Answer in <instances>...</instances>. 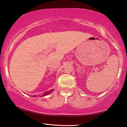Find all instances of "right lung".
I'll return each instance as SVG.
<instances>
[{"label": "right lung", "mask_w": 127, "mask_h": 127, "mask_svg": "<svg viewBox=\"0 0 127 127\" xmlns=\"http://www.w3.org/2000/svg\"><path fill=\"white\" fill-rule=\"evenodd\" d=\"M53 89H52V90H50V91H48V92H45V94H44L43 95H42V96H46V95H48V94H50V93L51 92H53Z\"/></svg>", "instance_id": "1"}]
</instances>
